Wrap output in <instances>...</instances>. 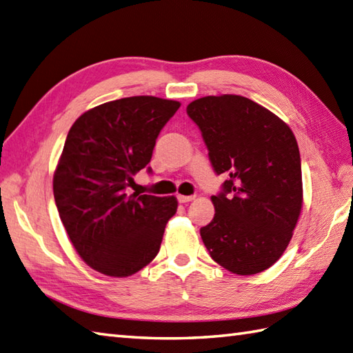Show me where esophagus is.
I'll list each match as a JSON object with an SVG mask.
<instances>
[{"instance_id":"obj_1","label":"esophagus","mask_w":353,"mask_h":353,"mask_svg":"<svg viewBox=\"0 0 353 353\" xmlns=\"http://www.w3.org/2000/svg\"><path fill=\"white\" fill-rule=\"evenodd\" d=\"M179 203H188V201L194 200V196H177Z\"/></svg>"}]
</instances>
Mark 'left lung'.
Instances as JSON below:
<instances>
[{"label": "left lung", "mask_w": 353, "mask_h": 353, "mask_svg": "<svg viewBox=\"0 0 353 353\" xmlns=\"http://www.w3.org/2000/svg\"><path fill=\"white\" fill-rule=\"evenodd\" d=\"M216 176L215 215L200 235L211 258L235 274H256L287 249L302 209V165L290 127L241 95L203 97L186 108Z\"/></svg>", "instance_id": "obj_1"}]
</instances>
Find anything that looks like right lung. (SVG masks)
<instances>
[{"mask_svg": "<svg viewBox=\"0 0 353 353\" xmlns=\"http://www.w3.org/2000/svg\"><path fill=\"white\" fill-rule=\"evenodd\" d=\"M179 108L157 97H127L85 112L70 129L52 191L74 249L97 272L130 276L159 252L176 197L129 196L127 188Z\"/></svg>", "mask_w": 353, "mask_h": 353, "instance_id": "right-lung-1", "label": "right lung"}]
</instances>
